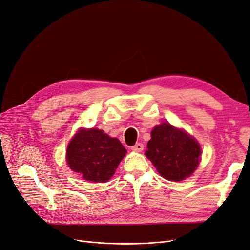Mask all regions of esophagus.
Returning <instances> with one entry per match:
<instances>
[{
  "mask_svg": "<svg viewBox=\"0 0 250 250\" xmlns=\"http://www.w3.org/2000/svg\"><path fill=\"white\" fill-rule=\"evenodd\" d=\"M131 150L134 151V152H142L144 150V145L142 143H137L134 146L131 147Z\"/></svg>",
  "mask_w": 250,
  "mask_h": 250,
  "instance_id": "34e87169",
  "label": "esophagus"
}]
</instances>
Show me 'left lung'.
I'll use <instances>...</instances> for the list:
<instances>
[{"instance_id": "8db88e82", "label": "left lung", "mask_w": 250, "mask_h": 250, "mask_svg": "<svg viewBox=\"0 0 250 250\" xmlns=\"http://www.w3.org/2000/svg\"><path fill=\"white\" fill-rule=\"evenodd\" d=\"M198 142L170 123H162L151 131L145 155L161 175L171 181L191 176L200 162Z\"/></svg>"}]
</instances>
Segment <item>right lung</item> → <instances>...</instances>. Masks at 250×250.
Here are the masks:
<instances>
[{
    "instance_id": "right-lung-1",
    "label": "right lung",
    "mask_w": 250,
    "mask_h": 250,
    "mask_svg": "<svg viewBox=\"0 0 250 250\" xmlns=\"http://www.w3.org/2000/svg\"><path fill=\"white\" fill-rule=\"evenodd\" d=\"M126 152L118 139L110 138L103 130L80 129L67 145L66 163L85 180L106 183Z\"/></svg>"
}]
</instances>
